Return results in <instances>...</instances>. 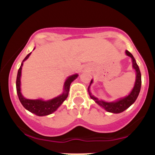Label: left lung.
<instances>
[{
    "label": "left lung",
    "mask_w": 155,
    "mask_h": 155,
    "mask_svg": "<svg viewBox=\"0 0 155 155\" xmlns=\"http://www.w3.org/2000/svg\"><path fill=\"white\" fill-rule=\"evenodd\" d=\"M125 54L128 56V57H130L131 58L133 69H134L136 72L135 83H134V87H133L131 91L129 93V94L127 95L125 97H122L116 99L115 101H106L101 99H98L97 97L94 96V95L92 94L91 92L90 87L91 85H92V83H93V79H91L90 85L87 87V91H88V94L89 96H90V97L91 98L93 101H94V102L96 103L97 105H99L101 108L105 109L107 112H112V113H121V112H124V111L126 110L127 108L130 107V106L135 102L136 100L137 99V97H138L139 96V94H140V89H141V73H140V68H139V66L137 65V61H136L135 58H134L133 54H131L130 51L126 50Z\"/></svg>",
    "instance_id": "8db88e82"
}]
</instances>
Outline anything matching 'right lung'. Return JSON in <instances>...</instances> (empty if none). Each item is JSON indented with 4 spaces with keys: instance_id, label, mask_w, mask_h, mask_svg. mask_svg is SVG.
I'll return each instance as SVG.
<instances>
[{
    "instance_id": "obj_1",
    "label": "right lung",
    "mask_w": 155,
    "mask_h": 155,
    "mask_svg": "<svg viewBox=\"0 0 155 155\" xmlns=\"http://www.w3.org/2000/svg\"><path fill=\"white\" fill-rule=\"evenodd\" d=\"M31 52L29 53L24 60L22 61L18 70L16 78V91L17 94H18V99L20 102L22 104L25 109H27L28 111L31 112V113L37 115V116H46V115L52 114L53 112H55L60 106L63 104L64 101L68 98L69 91H70V86L72 82L79 76V74L75 73V74L70 75L65 80L64 83L63 92L58 96L52 98V99L45 101L43 99H27L23 96L22 93L21 91V69L24 62L27 60L31 55Z\"/></svg>"
}]
</instances>
